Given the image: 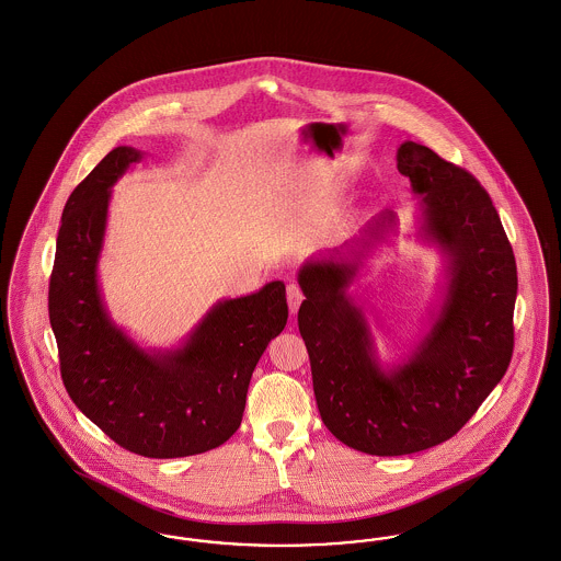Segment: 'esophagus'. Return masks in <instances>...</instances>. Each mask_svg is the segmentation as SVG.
Masks as SVG:
<instances>
[{
    "label": "esophagus",
    "mask_w": 561,
    "mask_h": 561,
    "mask_svg": "<svg viewBox=\"0 0 561 561\" xmlns=\"http://www.w3.org/2000/svg\"><path fill=\"white\" fill-rule=\"evenodd\" d=\"M287 301H289V310L291 314H297L301 301H304V293L299 289V285H289L287 287Z\"/></svg>",
    "instance_id": "obj_1"
}]
</instances>
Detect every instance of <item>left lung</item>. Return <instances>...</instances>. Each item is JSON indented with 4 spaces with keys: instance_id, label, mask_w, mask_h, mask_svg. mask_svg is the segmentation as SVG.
<instances>
[{
    "instance_id": "obj_1",
    "label": "left lung",
    "mask_w": 561,
    "mask_h": 561,
    "mask_svg": "<svg viewBox=\"0 0 561 561\" xmlns=\"http://www.w3.org/2000/svg\"><path fill=\"white\" fill-rule=\"evenodd\" d=\"M396 163L419 196L414 241L442 257L438 301L409 352L381 360L352 293L366 262L398 234L391 209L297 272L306 295L297 324L320 416L345 446L377 457L432 448L473 416L512 360L517 295L512 244L480 182L413 140L400 145Z\"/></svg>"
}]
</instances>
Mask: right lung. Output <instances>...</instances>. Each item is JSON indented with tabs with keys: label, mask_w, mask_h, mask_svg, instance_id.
<instances>
[{
	"label": "right lung",
	"mask_w": 561,
	"mask_h": 561,
	"mask_svg": "<svg viewBox=\"0 0 561 561\" xmlns=\"http://www.w3.org/2000/svg\"><path fill=\"white\" fill-rule=\"evenodd\" d=\"M145 154L113 148L69 196L49 278V324L75 407L123 448L175 459L207 453L239 430L253 368L289 308L285 283L272 280L219 299L171 347H145L113 320L98 276L111 188Z\"/></svg>",
	"instance_id": "obj_1"
}]
</instances>
